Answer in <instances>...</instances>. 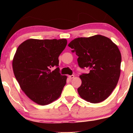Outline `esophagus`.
Returning a JSON list of instances; mask_svg holds the SVG:
<instances>
[{"instance_id":"34e87169","label":"esophagus","mask_w":133,"mask_h":133,"mask_svg":"<svg viewBox=\"0 0 133 133\" xmlns=\"http://www.w3.org/2000/svg\"><path fill=\"white\" fill-rule=\"evenodd\" d=\"M68 77H69V79H72L74 78V75H70V76H68Z\"/></svg>"}]
</instances>
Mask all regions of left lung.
I'll return each instance as SVG.
<instances>
[{"instance_id": "8db88e82", "label": "left lung", "mask_w": 133, "mask_h": 133, "mask_svg": "<svg viewBox=\"0 0 133 133\" xmlns=\"http://www.w3.org/2000/svg\"><path fill=\"white\" fill-rule=\"evenodd\" d=\"M78 56L81 68L89 69L81 75L82 84L77 89L79 96L91 103L106 99L116 86L121 72V54L109 38L96 35L79 37L68 44Z\"/></svg>"}]
</instances>
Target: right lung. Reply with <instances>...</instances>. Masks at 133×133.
Segmentation results:
<instances>
[{
    "instance_id": "obj_1",
    "label": "right lung",
    "mask_w": 133,
    "mask_h": 133,
    "mask_svg": "<svg viewBox=\"0 0 133 133\" xmlns=\"http://www.w3.org/2000/svg\"><path fill=\"white\" fill-rule=\"evenodd\" d=\"M67 45L62 39H28L18 47L12 61L14 76L27 97L40 105L57 99L66 84L60 74L59 55ZM56 67L52 71L51 69Z\"/></svg>"
}]
</instances>
